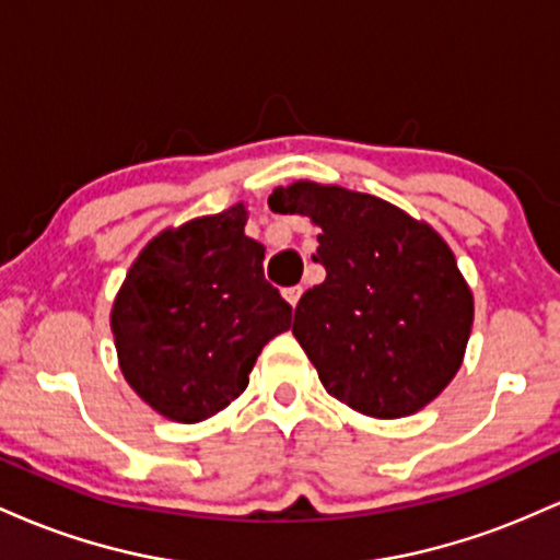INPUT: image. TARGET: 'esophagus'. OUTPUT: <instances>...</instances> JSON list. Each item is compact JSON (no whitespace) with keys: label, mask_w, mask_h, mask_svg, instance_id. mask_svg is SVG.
Here are the masks:
<instances>
[{"label":"esophagus","mask_w":560,"mask_h":560,"mask_svg":"<svg viewBox=\"0 0 560 560\" xmlns=\"http://www.w3.org/2000/svg\"><path fill=\"white\" fill-rule=\"evenodd\" d=\"M281 294H284V300L294 307L300 302V298H302V287H287Z\"/></svg>","instance_id":"1"}]
</instances>
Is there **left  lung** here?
Returning <instances> with one entry per match:
<instances>
[{"instance_id": "8db88e82", "label": "left lung", "mask_w": 560, "mask_h": 560, "mask_svg": "<svg viewBox=\"0 0 560 560\" xmlns=\"http://www.w3.org/2000/svg\"><path fill=\"white\" fill-rule=\"evenodd\" d=\"M276 213L311 218L324 284L307 289L292 334L331 397L374 419L432 402L464 361L471 289L427 223L384 199L298 182L276 189Z\"/></svg>"}]
</instances>
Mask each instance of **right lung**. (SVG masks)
I'll use <instances>...</instances> for the list:
<instances>
[{
	"mask_svg": "<svg viewBox=\"0 0 560 560\" xmlns=\"http://www.w3.org/2000/svg\"><path fill=\"white\" fill-rule=\"evenodd\" d=\"M244 205L155 236L113 302L120 371L165 419L197 423L247 389L260 350L292 324L244 234Z\"/></svg>",
	"mask_w": 560,
	"mask_h": 560,
	"instance_id": "1",
	"label": "right lung"
}]
</instances>
